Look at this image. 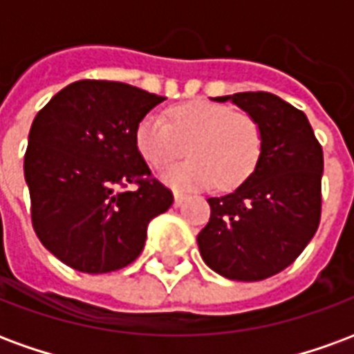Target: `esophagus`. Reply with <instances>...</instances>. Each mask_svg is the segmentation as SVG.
Here are the masks:
<instances>
[{
  "instance_id": "1",
  "label": "esophagus",
  "mask_w": 354,
  "mask_h": 354,
  "mask_svg": "<svg viewBox=\"0 0 354 354\" xmlns=\"http://www.w3.org/2000/svg\"><path fill=\"white\" fill-rule=\"evenodd\" d=\"M185 195L184 193H174V207H180V205H184Z\"/></svg>"
}]
</instances>
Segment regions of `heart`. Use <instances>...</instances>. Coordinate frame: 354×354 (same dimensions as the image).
Listing matches in <instances>:
<instances>
[{"label": "heart", "mask_w": 354, "mask_h": 354, "mask_svg": "<svg viewBox=\"0 0 354 354\" xmlns=\"http://www.w3.org/2000/svg\"><path fill=\"white\" fill-rule=\"evenodd\" d=\"M170 123L157 113L136 127V147L153 169L162 170L185 153L193 159L162 172L161 180L178 192H197L220 184H243L260 161L261 129L252 117L231 106L193 100L169 111Z\"/></svg>", "instance_id": "b5f03b06"}]
</instances>
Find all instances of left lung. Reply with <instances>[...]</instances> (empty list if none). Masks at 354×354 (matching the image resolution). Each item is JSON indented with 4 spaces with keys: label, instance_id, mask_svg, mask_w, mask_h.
<instances>
[{
    "label": "left lung",
    "instance_id": "left-lung-1",
    "mask_svg": "<svg viewBox=\"0 0 354 354\" xmlns=\"http://www.w3.org/2000/svg\"><path fill=\"white\" fill-rule=\"evenodd\" d=\"M231 102L261 129L260 161L235 192L210 197L197 235L201 256L231 281H261L296 260L320 222L322 147L304 111L271 93L212 98Z\"/></svg>",
    "mask_w": 354,
    "mask_h": 354
}]
</instances>
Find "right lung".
Listing matches in <instances>:
<instances>
[{"instance_id": "1", "label": "right lung", "mask_w": 354, "mask_h": 354, "mask_svg": "<svg viewBox=\"0 0 354 354\" xmlns=\"http://www.w3.org/2000/svg\"><path fill=\"white\" fill-rule=\"evenodd\" d=\"M165 100L117 81H75L35 115L24 155L32 222L43 246L83 273L136 260L172 193L151 178L136 127ZM138 183L134 192L121 185Z\"/></svg>"}]
</instances>
